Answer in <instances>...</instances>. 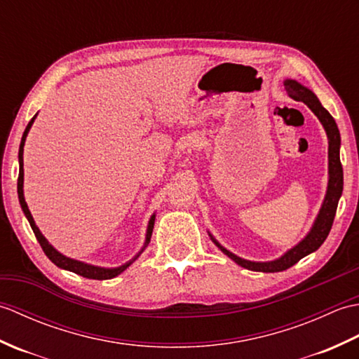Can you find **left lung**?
I'll list each match as a JSON object with an SVG mask.
<instances>
[{
	"label": "left lung",
	"instance_id": "obj_1",
	"mask_svg": "<svg viewBox=\"0 0 359 359\" xmlns=\"http://www.w3.org/2000/svg\"><path fill=\"white\" fill-rule=\"evenodd\" d=\"M284 86L287 94L293 98L296 102L306 103L310 111L315 114L318 120L321 121L324 131L327 134V139H329V184H327V191L325 197L323 201L321 208H319L318 216L315 219L313 225H311L310 231L306 234L299 243H296L293 248L287 250L280 257L274 259V261H266V262H256V261H248V259H243L231 253L230 250L220 245V243L212 238V234L208 231L211 241L216 243V247L226 255L233 261L243 266V269L251 270V271H262V273H276V271H284L290 266H293L296 262H299L302 257L307 255L313 253L319 247L323 245L327 236L330 233V228L333 224L334 215H337L338 202L342 194V185H344V175H342V166L339 160V148H341V135L337 121L330 116V112L327 111L321 102L318 100L313 90H310L307 86L301 85L299 81L287 79L284 81Z\"/></svg>",
	"mask_w": 359,
	"mask_h": 359
}]
</instances>
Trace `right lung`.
I'll use <instances>...</instances> for the list:
<instances>
[{
    "label": "right lung",
    "instance_id": "1",
    "mask_svg": "<svg viewBox=\"0 0 359 359\" xmlns=\"http://www.w3.org/2000/svg\"><path fill=\"white\" fill-rule=\"evenodd\" d=\"M35 118H36V114H35V116L32 117V120L29 121V125L26 126L25 133H22L21 143H20V151H18V163H20V174H18V199H20L21 210H22V212H25L26 219L29 220L30 228H32V230H34V234H35L36 241L40 242V245H41V248H43V251H44V255L48 256V257L50 259V261H52L53 264H55L57 266H60V269L67 270V271H72V273H75V274H80V276H83V278H88V279H98V280L112 279V278L118 276V274H120V273H123V271L128 269V266L131 265V264L135 261V259L139 257V256L143 253V250L148 247V243H149V241H151L152 228H154L156 212H154V215L151 216L149 222H148V228H147V238H144V242H143V247H142V250H140L139 253H137L133 259H129L128 262H125L123 265H120V266H112V269H106V266H98V265H93V264H86V262L77 261V259H71V257H67V256H65V255L60 253L58 250L53 248V247L50 245V243H49V241L46 239L44 236L41 234L40 228L36 226V224H35V220H34L32 215H30L29 207H27V203H26V199H25V189H22V185H25V170H22V165H25V163H22V152H25L26 137H27V134H29V131H30V128H32Z\"/></svg>",
    "mask_w": 359,
    "mask_h": 359
}]
</instances>
